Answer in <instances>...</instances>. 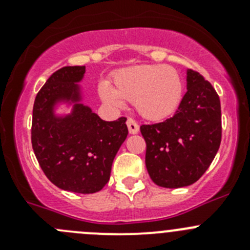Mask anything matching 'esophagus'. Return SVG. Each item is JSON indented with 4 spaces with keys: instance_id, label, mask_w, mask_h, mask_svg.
I'll return each instance as SVG.
<instances>
[{
    "instance_id": "1",
    "label": "esophagus",
    "mask_w": 250,
    "mask_h": 250,
    "mask_svg": "<svg viewBox=\"0 0 250 250\" xmlns=\"http://www.w3.org/2000/svg\"><path fill=\"white\" fill-rule=\"evenodd\" d=\"M126 125H127V129H129L130 134H138L139 132V125L134 119L129 118L126 121Z\"/></svg>"
}]
</instances>
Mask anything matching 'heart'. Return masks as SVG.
I'll return each mask as SVG.
<instances>
[{
	"instance_id": "b5f03b06",
	"label": "heart",
	"mask_w": 250,
	"mask_h": 250,
	"mask_svg": "<svg viewBox=\"0 0 250 250\" xmlns=\"http://www.w3.org/2000/svg\"><path fill=\"white\" fill-rule=\"evenodd\" d=\"M184 85L178 70L167 65H140L123 68L112 77V87L99 86L106 105L123 107L124 100L134 101L135 109L147 120H163L175 112Z\"/></svg>"
}]
</instances>
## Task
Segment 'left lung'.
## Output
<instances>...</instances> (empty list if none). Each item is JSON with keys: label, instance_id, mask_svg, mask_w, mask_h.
Wrapping results in <instances>:
<instances>
[{"label": "left lung", "instance_id": "8db88e82", "mask_svg": "<svg viewBox=\"0 0 250 250\" xmlns=\"http://www.w3.org/2000/svg\"><path fill=\"white\" fill-rule=\"evenodd\" d=\"M188 91L174 116L141 125L150 178L163 188H183L199 180L222 141L220 100L211 83L194 70L187 72Z\"/></svg>", "mask_w": 250, "mask_h": 250}]
</instances>
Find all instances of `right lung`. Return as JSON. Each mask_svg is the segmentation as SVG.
Listing matches in <instances>:
<instances>
[{
  "mask_svg": "<svg viewBox=\"0 0 250 250\" xmlns=\"http://www.w3.org/2000/svg\"><path fill=\"white\" fill-rule=\"evenodd\" d=\"M85 66H65L48 77L36 95L31 143L40 167L62 190L92 194L110 179L115 155L127 136L126 118L104 121L80 104ZM74 102L71 114L56 117L54 105Z\"/></svg>",
  "mask_w": 250,
  "mask_h": 250,
  "instance_id": "1",
  "label": "right lung"
}]
</instances>
